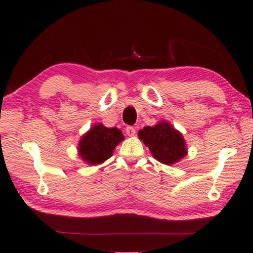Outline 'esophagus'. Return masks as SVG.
<instances>
[{
  "label": "esophagus",
  "instance_id": "esophagus-1",
  "mask_svg": "<svg viewBox=\"0 0 253 253\" xmlns=\"http://www.w3.org/2000/svg\"><path fill=\"white\" fill-rule=\"evenodd\" d=\"M126 134H127L128 136H134V135L136 134V129H135V127H132V126H127V127H126Z\"/></svg>",
  "mask_w": 253,
  "mask_h": 253
}]
</instances>
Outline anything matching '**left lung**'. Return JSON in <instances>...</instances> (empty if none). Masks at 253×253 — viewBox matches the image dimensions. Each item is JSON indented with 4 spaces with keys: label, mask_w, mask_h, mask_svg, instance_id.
I'll return each mask as SVG.
<instances>
[{
    "label": "left lung",
    "mask_w": 253,
    "mask_h": 253,
    "mask_svg": "<svg viewBox=\"0 0 253 253\" xmlns=\"http://www.w3.org/2000/svg\"><path fill=\"white\" fill-rule=\"evenodd\" d=\"M138 136L154 158L162 164L170 166L187 155L186 141L181 132L167 122H160L153 127H144L138 131Z\"/></svg>",
    "instance_id": "left-lung-1"
}]
</instances>
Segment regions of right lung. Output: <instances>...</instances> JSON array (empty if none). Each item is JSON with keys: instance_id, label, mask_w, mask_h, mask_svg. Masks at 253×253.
Here are the masks:
<instances>
[{"instance_id": "1", "label": "right lung", "mask_w": 253, "mask_h": 253, "mask_svg": "<svg viewBox=\"0 0 253 253\" xmlns=\"http://www.w3.org/2000/svg\"><path fill=\"white\" fill-rule=\"evenodd\" d=\"M123 140L124 135L121 129L96 124L82 137L79 154L90 166L99 165L112 157L114 149Z\"/></svg>"}]
</instances>
